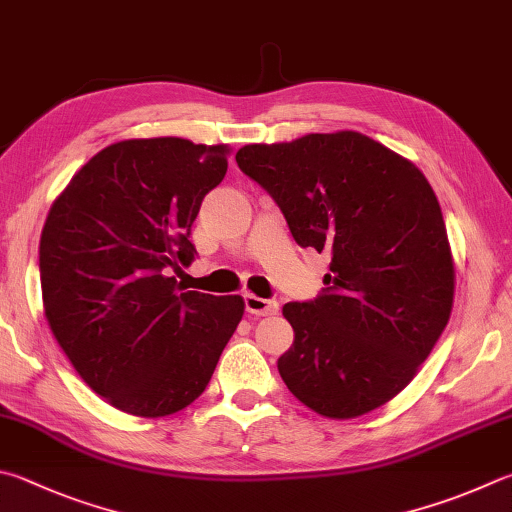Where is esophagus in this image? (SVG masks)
I'll use <instances>...</instances> for the list:
<instances>
[{"label":"esophagus","instance_id":"34e87169","mask_svg":"<svg viewBox=\"0 0 512 512\" xmlns=\"http://www.w3.org/2000/svg\"><path fill=\"white\" fill-rule=\"evenodd\" d=\"M246 311L250 315H275L277 313V302L275 300H264V297L246 293Z\"/></svg>","mask_w":512,"mask_h":512}]
</instances>
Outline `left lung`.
Returning a JSON list of instances; mask_svg holds the SVG:
<instances>
[{
	"label": "left lung",
	"instance_id": "8db88e82",
	"mask_svg": "<svg viewBox=\"0 0 512 512\" xmlns=\"http://www.w3.org/2000/svg\"><path fill=\"white\" fill-rule=\"evenodd\" d=\"M302 248L329 250L324 293L284 304L293 347L277 360L297 401L356 418L412 383L448 327L454 257L423 172L360 132L306 134L237 152Z\"/></svg>",
	"mask_w": 512,
	"mask_h": 512
}]
</instances>
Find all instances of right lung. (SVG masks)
<instances>
[{
	"label": "right lung",
	"mask_w": 512,
	"mask_h": 512,
	"mask_svg": "<svg viewBox=\"0 0 512 512\" xmlns=\"http://www.w3.org/2000/svg\"><path fill=\"white\" fill-rule=\"evenodd\" d=\"M228 145L129 138L55 197L40 237L44 318L78 376L116 410L159 418L208 387L244 318L241 295L181 293L190 230L224 181Z\"/></svg>",
	"instance_id": "add662e5"
}]
</instances>
